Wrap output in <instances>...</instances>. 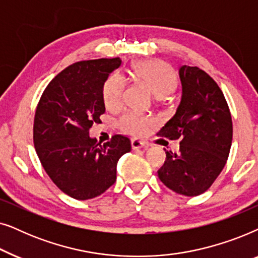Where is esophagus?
<instances>
[{
  "label": "esophagus",
  "instance_id": "34e87169",
  "mask_svg": "<svg viewBox=\"0 0 258 258\" xmlns=\"http://www.w3.org/2000/svg\"><path fill=\"white\" fill-rule=\"evenodd\" d=\"M132 148L133 149H147L148 144L137 139H134L132 141Z\"/></svg>",
  "mask_w": 258,
  "mask_h": 258
}]
</instances>
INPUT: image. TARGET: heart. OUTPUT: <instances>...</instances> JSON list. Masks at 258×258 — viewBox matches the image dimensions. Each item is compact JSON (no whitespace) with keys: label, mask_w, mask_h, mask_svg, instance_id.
<instances>
[{"label":"heart","mask_w":258,"mask_h":258,"mask_svg":"<svg viewBox=\"0 0 258 258\" xmlns=\"http://www.w3.org/2000/svg\"><path fill=\"white\" fill-rule=\"evenodd\" d=\"M136 80L149 88L156 97H163L176 86V74L168 63L160 59H148L139 62L134 67ZM124 93V82L118 74H114L105 81L103 86V100L108 109H116L122 103ZM153 124V121L146 116L135 114L124 115L119 121V126L126 133L141 135Z\"/></svg>","instance_id":"obj_1"}]
</instances>
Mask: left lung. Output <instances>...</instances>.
<instances>
[{"label": "left lung", "mask_w": 258, "mask_h": 258, "mask_svg": "<svg viewBox=\"0 0 258 258\" xmlns=\"http://www.w3.org/2000/svg\"><path fill=\"white\" fill-rule=\"evenodd\" d=\"M178 74L181 101L158 135L179 140V153L165 150L157 172L172 191L192 197L209 189L227 163L232 121L223 93L206 72L182 66Z\"/></svg>", "instance_id": "left-lung-1"}]
</instances>
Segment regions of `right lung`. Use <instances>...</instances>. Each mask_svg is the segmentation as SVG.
<instances>
[{"instance_id": "add662e5", "label": "right lung", "mask_w": 258, "mask_h": 258, "mask_svg": "<svg viewBox=\"0 0 258 258\" xmlns=\"http://www.w3.org/2000/svg\"><path fill=\"white\" fill-rule=\"evenodd\" d=\"M121 63L119 57L74 63L51 80L38 102L36 154L51 181L75 200L94 199L114 184L118 160L132 150L126 136H112L103 146L89 136L105 111V81Z\"/></svg>"}]
</instances>
